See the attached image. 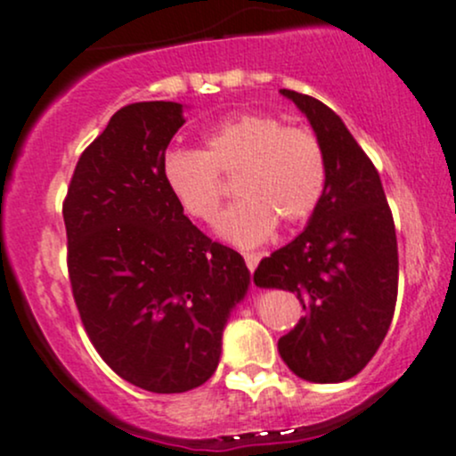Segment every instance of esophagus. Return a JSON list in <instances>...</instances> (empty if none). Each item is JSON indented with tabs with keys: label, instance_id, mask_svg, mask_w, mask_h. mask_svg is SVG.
<instances>
[{
	"label": "esophagus",
	"instance_id": "1",
	"mask_svg": "<svg viewBox=\"0 0 456 456\" xmlns=\"http://www.w3.org/2000/svg\"><path fill=\"white\" fill-rule=\"evenodd\" d=\"M244 262H247L248 271L253 273L257 268V262H260V256L257 253H244Z\"/></svg>",
	"mask_w": 456,
	"mask_h": 456
}]
</instances>
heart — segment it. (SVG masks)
<instances>
[{
  "label": "heart",
  "instance_id": "1",
  "mask_svg": "<svg viewBox=\"0 0 456 456\" xmlns=\"http://www.w3.org/2000/svg\"><path fill=\"white\" fill-rule=\"evenodd\" d=\"M220 176H236L238 200L220 216L224 240L257 247L275 232L310 218L328 185L323 143L310 128L271 113H242L203 137L200 151H172L164 161L170 194L190 218L212 223L223 205Z\"/></svg>",
  "mask_w": 456,
  "mask_h": 456
}]
</instances>
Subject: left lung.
Wrapping results in <instances>:
<instances>
[{
  "mask_svg": "<svg viewBox=\"0 0 456 456\" xmlns=\"http://www.w3.org/2000/svg\"><path fill=\"white\" fill-rule=\"evenodd\" d=\"M305 113L328 159V185L295 240L253 273L262 289L290 290L304 316L280 356L310 382L356 376L385 341L397 299L395 224L380 175L343 119L313 95L281 89Z\"/></svg>",
  "mask_w": 456,
  "mask_h": 456,
  "instance_id": "8db88e82",
  "label": "left lung"
}]
</instances>
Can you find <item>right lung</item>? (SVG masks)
I'll list each match as a JSON object with an SVG mask.
<instances>
[{"mask_svg": "<svg viewBox=\"0 0 456 456\" xmlns=\"http://www.w3.org/2000/svg\"><path fill=\"white\" fill-rule=\"evenodd\" d=\"M183 104L122 107L85 148L63 203L76 308L102 361L131 385L183 393L212 378L248 289L242 256L212 242L164 179Z\"/></svg>", "mask_w": 456, "mask_h": 456, "instance_id": "right-lung-1", "label": "right lung"}]
</instances>
